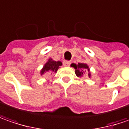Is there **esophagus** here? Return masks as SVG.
Listing matches in <instances>:
<instances>
[{
	"instance_id": "obj_1",
	"label": "esophagus",
	"mask_w": 129,
	"mask_h": 129,
	"mask_svg": "<svg viewBox=\"0 0 129 129\" xmlns=\"http://www.w3.org/2000/svg\"><path fill=\"white\" fill-rule=\"evenodd\" d=\"M71 64V61H66V60H64V61H63V65L64 66H70V64Z\"/></svg>"
}]
</instances>
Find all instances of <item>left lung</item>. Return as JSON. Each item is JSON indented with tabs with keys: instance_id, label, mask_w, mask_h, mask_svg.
<instances>
[{
	"instance_id": "8db88e82",
	"label": "left lung",
	"mask_w": 129,
	"mask_h": 129,
	"mask_svg": "<svg viewBox=\"0 0 129 129\" xmlns=\"http://www.w3.org/2000/svg\"><path fill=\"white\" fill-rule=\"evenodd\" d=\"M72 67H73L75 70V74L78 77H81L83 76L84 74V70L86 69L88 72V77L90 78L91 74H90V72H89V68L88 66L86 64H84V63H78V64H71Z\"/></svg>"
}]
</instances>
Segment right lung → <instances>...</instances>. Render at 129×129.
<instances>
[{"label":"right lung","mask_w":129,"mask_h":129,"mask_svg":"<svg viewBox=\"0 0 129 129\" xmlns=\"http://www.w3.org/2000/svg\"><path fill=\"white\" fill-rule=\"evenodd\" d=\"M62 63L60 61H54L52 59H49L48 61L45 64L44 67L41 71V74H44L46 72H51V73H56L59 68L61 66Z\"/></svg>","instance_id":"1"}]
</instances>
